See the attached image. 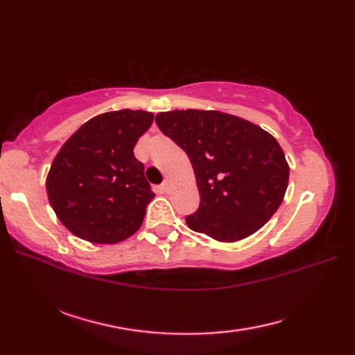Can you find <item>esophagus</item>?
I'll return each mask as SVG.
<instances>
[{"instance_id":"34e87169","label":"esophagus","mask_w":355,"mask_h":355,"mask_svg":"<svg viewBox=\"0 0 355 355\" xmlns=\"http://www.w3.org/2000/svg\"><path fill=\"white\" fill-rule=\"evenodd\" d=\"M171 187H172L171 180L166 178L164 182H163V184H162V191H163V192H171Z\"/></svg>"}]
</instances>
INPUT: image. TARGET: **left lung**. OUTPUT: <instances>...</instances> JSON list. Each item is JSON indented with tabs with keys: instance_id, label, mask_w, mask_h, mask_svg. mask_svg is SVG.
Instances as JSON below:
<instances>
[{
	"instance_id": "obj_1",
	"label": "left lung",
	"mask_w": 355,
	"mask_h": 355,
	"mask_svg": "<svg viewBox=\"0 0 355 355\" xmlns=\"http://www.w3.org/2000/svg\"><path fill=\"white\" fill-rule=\"evenodd\" d=\"M155 123L189 157L200 207L186 216L195 232L235 243L258 232L284 201L290 168L273 135L221 111L158 112Z\"/></svg>"
}]
</instances>
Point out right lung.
<instances>
[{"instance_id": "obj_1", "label": "right lung", "mask_w": 355, "mask_h": 355, "mask_svg": "<svg viewBox=\"0 0 355 355\" xmlns=\"http://www.w3.org/2000/svg\"><path fill=\"white\" fill-rule=\"evenodd\" d=\"M153 120V112L141 110L103 112L59 149L45 186L56 216L73 235L116 244L140 229L154 193L134 146Z\"/></svg>"}]
</instances>
